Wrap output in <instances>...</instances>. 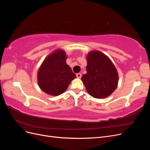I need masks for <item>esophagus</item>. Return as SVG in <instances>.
<instances>
[{"instance_id":"1","label":"esophagus","mask_w":150,"mask_h":150,"mask_svg":"<svg viewBox=\"0 0 150 150\" xmlns=\"http://www.w3.org/2000/svg\"><path fill=\"white\" fill-rule=\"evenodd\" d=\"M76 77L78 78H81V73H77L76 74Z\"/></svg>"}]
</instances>
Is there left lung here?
I'll return each mask as SVG.
<instances>
[{"label":"left lung","mask_w":150,"mask_h":150,"mask_svg":"<svg viewBox=\"0 0 150 150\" xmlns=\"http://www.w3.org/2000/svg\"><path fill=\"white\" fill-rule=\"evenodd\" d=\"M87 61V73L81 79L88 93L95 98L109 96L118 83V74L115 66L106 55L97 51L89 53Z\"/></svg>","instance_id":"8db88e82"}]
</instances>
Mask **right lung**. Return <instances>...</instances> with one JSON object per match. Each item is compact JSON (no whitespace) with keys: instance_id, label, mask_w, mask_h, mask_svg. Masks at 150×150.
Wrapping results in <instances>:
<instances>
[{"instance_id":"1","label":"right lung","mask_w":150,"mask_h":150,"mask_svg":"<svg viewBox=\"0 0 150 150\" xmlns=\"http://www.w3.org/2000/svg\"><path fill=\"white\" fill-rule=\"evenodd\" d=\"M62 50H57L45 59L38 72V84L44 92L52 96L64 93L76 74L66 64Z\"/></svg>"}]
</instances>
